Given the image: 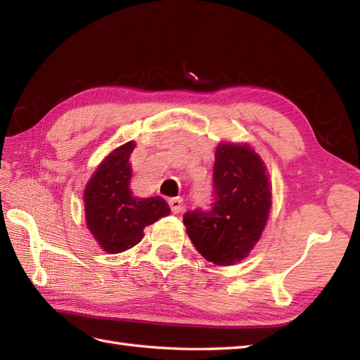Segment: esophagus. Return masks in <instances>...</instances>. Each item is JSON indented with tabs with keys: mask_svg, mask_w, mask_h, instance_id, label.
Instances as JSON below:
<instances>
[{
	"mask_svg": "<svg viewBox=\"0 0 360 360\" xmlns=\"http://www.w3.org/2000/svg\"><path fill=\"white\" fill-rule=\"evenodd\" d=\"M168 205H170L173 213H179L182 210V198H170V200H168Z\"/></svg>",
	"mask_w": 360,
	"mask_h": 360,
	"instance_id": "1",
	"label": "esophagus"
}]
</instances>
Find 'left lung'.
Here are the masks:
<instances>
[{
	"label": "left lung",
	"instance_id": "8db88e82",
	"mask_svg": "<svg viewBox=\"0 0 360 360\" xmlns=\"http://www.w3.org/2000/svg\"><path fill=\"white\" fill-rule=\"evenodd\" d=\"M213 202L188 210L184 226L196 250L218 266L241 262L264 231L272 193L266 165L248 143H219L213 165Z\"/></svg>",
	"mask_w": 360,
	"mask_h": 360
}]
</instances>
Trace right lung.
Here are the masks:
<instances>
[{
    "mask_svg": "<svg viewBox=\"0 0 360 360\" xmlns=\"http://www.w3.org/2000/svg\"><path fill=\"white\" fill-rule=\"evenodd\" d=\"M136 143L127 142L112 150L97 167L86 184V226L110 254L131 249L143 238V229L167 217L170 207L160 196L136 198L129 190L131 155Z\"/></svg>",
    "mask_w": 360,
    "mask_h": 360,
    "instance_id": "obj_1",
    "label": "right lung"
}]
</instances>
